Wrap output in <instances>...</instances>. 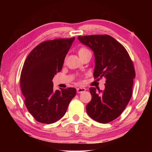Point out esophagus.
<instances>
[{
    "label": "esophagus",
    "instance_id": "obj_1",
    "mask_svg": "<svg viewBox=\"0 0 152 152\" xmlns=\"http://www.w3.org/2000/svg\"><path fill=\"white\" fill-rule=\"evenodd\" d=\"M86 89L84 88V87H81V88H77V92L78 93H83L85 91H86Z\"/></svg>",
    "mask_w": 152,
    "mask_h": 152
}]
</instances>
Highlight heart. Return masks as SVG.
Wrapping results in <instances>:
<instances>
[{"instance_id": "1", "label": "heart", "mask_w": 152, "mask_h": 152, "mask_svg": "<svg viewBox=\"0 0 152 152\" xmlns=\"http://www.w3.org/2000/svg\"><path fill=\"white\" fill-rule=\"evenodd\" d=\"M88 51H89V50L86 48L82 47V48H79L77 53H78L79 56H80V57H81L83 55H84V53H86V52H88Z\"/></svg>"}]
</instances>
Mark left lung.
Listing matches in <instances>:
<instances>
[{"label": "left lung", "instance_id": "1", "mask_svg": "<svg viewBox=\"0 0 152 152\" xmlns=\"http://www.w3.org/2000/svg\"><path fill=\"white\" fill-rule=\"evenodd\" d=\"M78 39L94 52V78L106 79L104 91L90 88L92 98L86 112L95 121L108 123L121 115L132 97L134 64L123 45L109 35L80 36Z\"/></svg>", "mask_w": 152, "mask_h": 152}]
</instances>
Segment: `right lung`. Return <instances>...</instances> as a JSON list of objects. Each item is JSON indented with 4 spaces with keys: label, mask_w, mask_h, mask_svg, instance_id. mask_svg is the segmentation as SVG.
Listing matches in <instances>:
<instances>
[{
    "label": "right lung",
    "mask_w": 152,
    "mask_h": 152,
    "mask_svg": "<svg viewBox=\"0 0 152 152\" xmlns=\"http://www.w3.org/2000/svg\"><path fill=\"white\" fill-rule=\"evenodd\" d=\"M75 37L45 41L27 57L20 77V86L29 113L41 123L52 124L65 115L75 88L53 90V79L62 66Z\"/></svg>",
    "instance_id": "obj_1"
}]
</instances>
